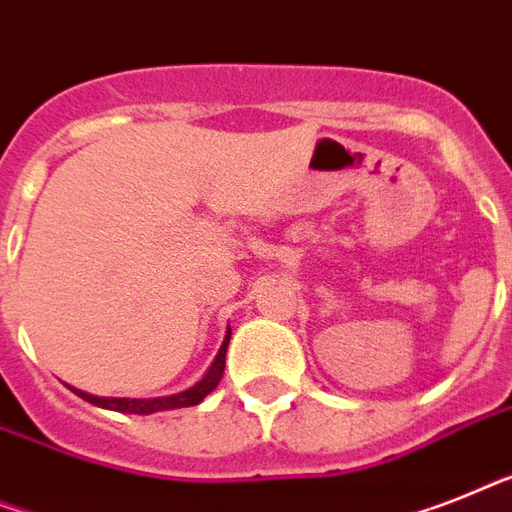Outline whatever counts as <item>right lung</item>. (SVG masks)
I'll use <instances>...</instances> for the list:
<instances>
[{
    "instance_id": "1",
    "label": "right lung",
    "mask_w": 512,
    "mask_h": 512,
    "mask_svg": "<svg viewBox=\"0 0 512 512\" xmlns=\"http://www.w3.org/2000/svg\"><path fill=\"white\" fill-rule=\"evenodd\" d=\"M230 335L227 332L222 348H219L217 358L209 366V371L204 374V379L198 384H193L190 390L180 392V395H170V398H154V400H130V398H96V395H88V392L75 390L83 400L88 403L99 405V408H109V411L117 413H138V416H149V413L156 411H172V408H188V405H198L201 400L209 395L211 390H217V384L225 377V356H227V345H230Z\"/></svg>"
}]
</instances>
